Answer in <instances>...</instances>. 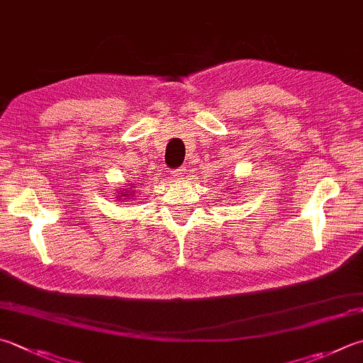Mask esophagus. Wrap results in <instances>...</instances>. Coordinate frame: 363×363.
<instances>
[{"mask_svg":"<svg viewBox=\"0 0 363 363\" xmlns=\"http://www.w3.org/2000/svg\"><path fill=\"white\" fill-rule=\"evenodd\" d=\"M183 177H184V169H183V167L174 170V179H175V180H182Z\"/></svg>","mask_w":363,"mask_h":363,"instance_id":"esophagus-1","label":"esophagus"}]
</instances>
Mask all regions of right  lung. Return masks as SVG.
Returning <instances> with one entry per match:
<instances>
[{
	"label": "right lung",
	"mask_w": 363,
	"mask_h": 363,
	"mask_svg": "<svg viewBox=\"0 0 363 363\" xmlns=\"http://www.w3.org/2000/svg\"><path fill=\"white\" fill-rule=\"evenodd\" d=\"M120 194H121V199H123V201L128 199V197H129V194H128V193H120Z\"/></svg>",
	"instance_id": "right-lung-1"
}]
</instances>
